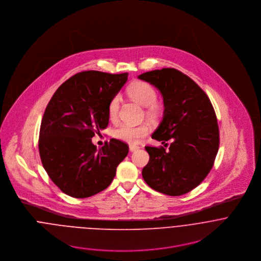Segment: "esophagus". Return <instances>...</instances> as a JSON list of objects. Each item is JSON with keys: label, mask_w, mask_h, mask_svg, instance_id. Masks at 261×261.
Listing matches in <instances>:
<instances>
[{"label": "esophagus", "mask_w": 261, "mask_h": 261, "mask_svg": "<svg viewBox=\"0 0 261 261\" xmlns=\"http://www.w3.org/2000/svg\"><path fill=\"white\" fill-rule=\"evenodd\" d=\"M140 149L139 146H136V145H130V146H129V150H130V151H136L137 149Z\"/></svg>", "instance_id": "1"}]
</instances>
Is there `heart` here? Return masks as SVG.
Here are the masks:
<instances>
[{"mask_svg":"<svg viewBox=\"0 0 261 261\" xmlns=\"http://www.w3.org/2000/svg\"><path fill=\"white\" fill-rule=\"evenodd\" d=\"M127 94L132 99L143 107H146L145 113L151 120H155L162 113V106L156 101V89L146 81L140 80L133 82L126 89ZM120 107V96L114 95L109 105V116L112 120H115L118 116ZM149 126L146 123L134 125L129 123H121L113 130L115 139L128 144H137L141 139L149 134Z\"/></svg>","mask_w":261,"mask_h":261,"instance_id":"1","label":"heart"}]
</instances>
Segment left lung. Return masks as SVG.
<instances>
[{"mask_svg": "<svg viewBox=\"0 0 261 261\" xmlns=\"http://www.w3.org/2000/svg\"><path fill=\"white\" fill-rule=\"evenodd\" d=\"M164 98V118L151 138L168 147L146 146L149 154L143 178L151 189L170 196L192 191L213 168L220 137L214 108L205 91L175 68L139 76Z\"/></svg>", "mask_w": 261, "mask_h": 261, "instance_id": "left-lung-1", "label": "left lung"}]
</instances>
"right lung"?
Segmentation results:
<instances>
[{
	"label": "right lung",
	"instance_id": "add662e5",
	"mask_svg": "<svg viewBox=\"0 0 261 261\" xmlns=\"http://www.w3.org/2000/svg\"><path fill=\"white\" fill-rule=\"evenodd\" d=\"M128 73L82 71L62 83L48 102L39 133V153L52 182L74 198L93 196L111 185L128 145L112 139L91 143L109 125V105Z\"/></svg>",
	"mask_w": 261,
	"mask_h": 261
}]
</instances>
